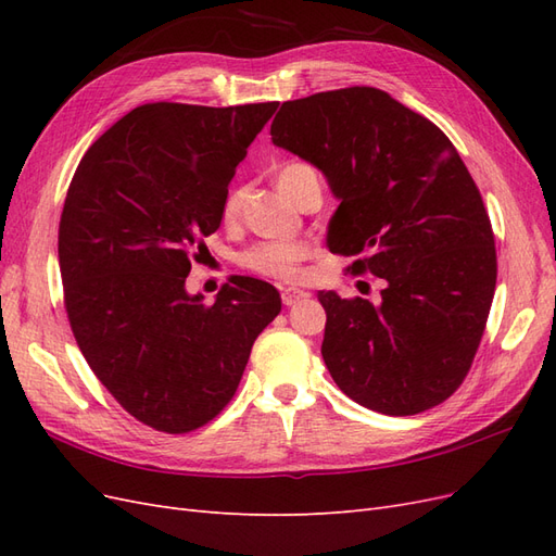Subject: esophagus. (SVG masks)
<instances>
[{"label":"esophagus","mask_w":556,"mask_h":556,"mask_svg":"<svg viewBox=\"0 0 556 556\" xmlns=\"http://www.w3.org/2000/svg\"><path fill=\"white\" fill-rule=\"evenodd\" d=\"M306 296H308V294H306L304 290H294V288H285V290L280 292V299H282L285 306H294L296 301L306 299Z\"/></svg>","instance_id":"obj_1"}]
</instances>
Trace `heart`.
I'll use <instances>...</instances> for the list:
<instances>
[{"label":"heart","mask_w":556,"mask_h":556,"mask_svg":"<svg viewBox=\"0 0 556 556\" xmlns=\"http://www.w3.org/2000/svg\"><path fill=\"white\" fill-rule=\"evenodd\" d=\"M301 169H306V164L301 162H288L282 164L276 176L278 190L282 192L288 188V182L292 180L294 174ZM241 201H243V190L241 188H231L223 201V217L225 220H233L241 211ZM308 257V248L299 241H266L252 245L241 255V266L250 268L252 274L274 278L280 282H296L304 276V262Z\"/></svg>","instance_id":"heart-1"}]
</instances>
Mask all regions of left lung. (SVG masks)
<instances>
[{
	"label": "left lung",
	"instance_id": "left-lung-1",
	"mask_svg": "<svg viewBox=\"0 0 556 556\" xmlns=\"http://www.w3.org/2000/svg\"><path fill=\"white\" fill-rule=\"evenodd\" d=\"M271 141L317 166L341 201L329 250L384 280L378 306L317 294L333 382L382 415L439 406L473 364L496 288L492 223L457 148L366 86L285 102Z\"/></svg>",
	"mask_w": 556,
	"mask_h": 556
}]
</instances>
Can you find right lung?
Instances as JSON below:
<instances>
[{
    "label": "right lung",
    "mask_w": 556,
    "mask_h": 556,
    "mask_svg": "<svg viewBox=\"0 0 556 556\" xmlns=\"http://www.w3.org/2000/svg\"><path fill=\"white\" fill-rule=\"evenodd\" d=\"M276 109L137 106L90 146L66 190L58 255L74 339L113 399L157 431L211 422L280 313L278 290L257 278H229L211 306L185 290Z\"/></svg>",
    "instance_id": "obj_1"
}]
</instances>
